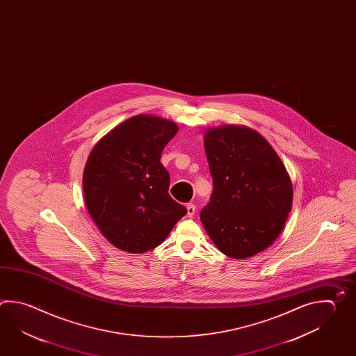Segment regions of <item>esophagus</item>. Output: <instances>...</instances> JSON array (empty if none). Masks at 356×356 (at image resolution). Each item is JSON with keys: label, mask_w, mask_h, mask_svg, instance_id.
<instances>
[{"label": "esophagus", "mask_w": 356, "mask_h": 356, "mask_svg": "<svg viewBox=\"0 0 356 356\" xmlns=\"http://www.w3.org/2000/svg\"><path fill=\"white\" fill-rule=\"evenodd\" d=\"M195 211H196V208H195V205H194V204H193V203L186 204V211H188V213H186V214H188V217H193V216H194V214H195Z\"/></svg>", "instance_id": "34e87169"}]
</instances>
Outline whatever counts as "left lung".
I'll return each mask as SVG.
<instances>
[{
	"label": "left lung",
	"mask_w": 356,
	"mask_h": 356,
	"mask_svg": "<svg viewBox=\"0 0 356 356\" xmlns=\"http://www.w3.org/2000/svg\"><path fill=\"white\" fill-rule=\"evenodd\" d=\"M213 193L200 213L220 252L247 259L266 250L283 231L293 204L286 168L260 133L220 125L204 133Z\"/></svg>",
	"instance_id": "obj_1"
}]
</instances>
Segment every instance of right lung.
Masks as SVG:
<instances>
[{"mask_svg":"<svg viewBox=\"0 0 356 356\" xmlns=\"http://www.w3.org/2000/svg\"><path fill=\"white\" fill-rule=\"evenodd\" d=\"M179 131L160 116H131L105 134L88 154L83 196L88 214L113 246L143 254L166 240L186 208L168 194L161 163Z\"/></svg>","mask_w":356,"mask_h":356,"instance_id":"1","label":"right lung"}]
</instances>
